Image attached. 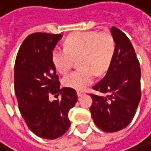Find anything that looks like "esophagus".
<instances>
[{
	"instance_id": "34e87169",
	"label": "esophagus",
	"mask_w": 151,
	"mask_h": 151,
	"mask_svg": "<svg viewBox=\"0 0 151 151\" xmlns=\"http://www.w3.org/2000/svg\"><path fill=\"white\" fill-rule=\"evenodd\" d=\"M77 94H78V97H79V98H81V96H83V95H84V93H83L82 91H78V92H77Z\"/></svg>"
}]
</instances>
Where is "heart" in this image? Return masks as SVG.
Instances as JSON below:
<instances>
[{
    "label": "heart",
    "instance_id": "1",
    "mask_svg": "<svg viewBox=\"0 0 151 151\" xmlns=\"http://www.w3.org/2000/svg\"><path fill=\"white\" fill-rule=\"evenodd\" d=\"M116 50V42L109 32L88 31L70 34L64 40V48H56L51 60L56 70L67 73L75 60H79L78 70L62 79L63 86L76 91H83L91 85L96 74H105L111 67Z\"/></svg>",
    "mask_w": 151,
    "mask_h": 151
}]
</instances>
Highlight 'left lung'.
Masks as SVG:
<instances>
[{
  "mask_svg": "<svg viewBox=\"0 0 151 151\" xmlns=\"http://www.w3.org/2000/svg\"><path fill=\"white\" fill-rule=\"evenodd\" d=\"M111 32L116 42L114 58L105 77L93 86V90L106 96L91 94V117L105 132L126 128L134 118L141 97V71L134 48L118 28L113 26Z\"/></svg>",
  "mask_w": 151,
  "mask_h": 151,
  "instance_id": "8db88e82",
  "label": "left lung"
}]
</instances>
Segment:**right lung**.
Returning a JSON list of instances; mask_svg holds the SVG:
<instances>
[{"label":"right lung","mask_w":151,"mask_h":151,"mask_svg":"<svg viewBox=\"0 0 151 151\" xmlns=\"http://www.w3.org/2000/svg\"><path fill=\"white\" fill-rule=\"evenodd\" d=\"M61 34L35 32L20 47L14 65V91L19 109L26 124L35 135L55 139L70 126L69 111L78 101L76 91L60 88L51 53ZM62 99L50 102L48 95Z\"/></svg>","instance_id":"right-lung-1"}]
</instances>
